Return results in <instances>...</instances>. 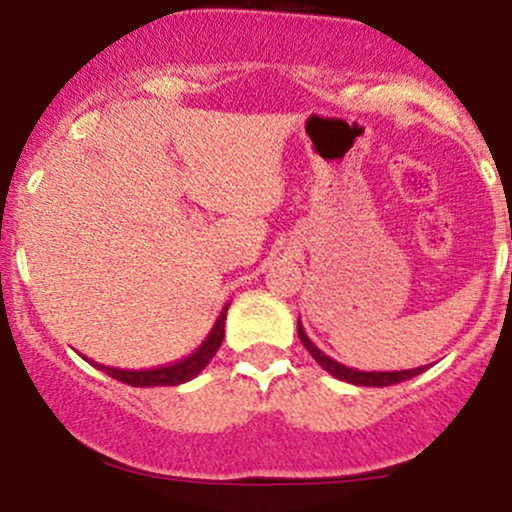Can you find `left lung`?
<instances>
[{
  "label": "left lung",
  "instance_id": "obj_1",
  "mask_svg": "<svg viewBox=\"0 0 512 512\" xmlns=\"http://www.w3.org/2000/svg\"><path fill=\"white\" fill-rule=\"evenodd\" d=\"M298 337H301L305 349L310 351V356H313L315 361L327 370V373L334 375L337 380H344V383H351V385H361V387L397 385V383H404V380L414 378V375H421L428 368V366H419V368H409V370H356V368L344 366V363L334 361V358L327 356L325 351L317 349V346L310 342L308 334H305L301 320H298Z\"/></svg>",
  "mask_w": 512,
  "mask_h": 512
}]
</instances>
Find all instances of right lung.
<instances>
[{
	"mask_svg": "<svg viewBox=\"0 0 512 512\" xmlns=\"http://www.w3.org/2000/svg\"><path fill=\"white\" fill-rule=\"evenodd\" d=\"M226 313H228V305L221 310L219 320L214 322V327H211L207 339L199 344V349L192 351V354L187 358H182V361L170 363V366L149 368V370H122V368L101 366V363L91 361V358H86V361L91 363L93 368L108 373L110 378L120 380V383L132 385V387H166V385L175 387V385H182V383H187V380L197 378V375L202 373L204 368H207V363L211 361V358H214L216 351H219V346L223 342V334H226V332H223V325H226Z\"/></svg>",
	"mask_w": 512,
	"mask_h": 512,
	"instance_id": "add662e5",
	"label": "right lung"
}]
</instances>
